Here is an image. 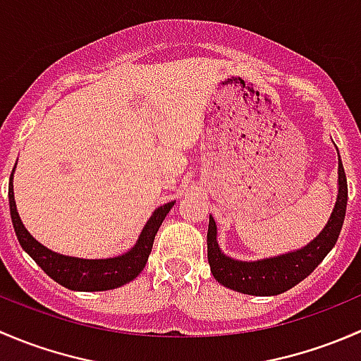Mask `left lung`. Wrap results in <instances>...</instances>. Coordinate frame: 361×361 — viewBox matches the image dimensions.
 <instances>
[{"mask_svg":"<svg viewBox=\"0 0 361 361\" xmlns=\"http://www.w3.org/2000/svg\"><path fill=\"white\" fill-rule=\"evenodd\" d=\"M345 204H348V181H345L344 167L338 157L337 202L322 234L314 241L309 243L305 248L257 262H239L232 260L231 257H225L218 248L216 224H214L213 216H209L207 262H209L214 279L235 292L258 295V297L279 295L293 288L302 279L307 278L322 264L329 251L336 246L342 224H344Z\"/></svg>","mask_w":361,"mask_h":361,"instance_id":"obj_1","label":"left lung"}]
</instances>
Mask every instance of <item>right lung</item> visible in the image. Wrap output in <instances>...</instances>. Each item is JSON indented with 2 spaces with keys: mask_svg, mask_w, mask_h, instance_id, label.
I'll use <instances>...</instances> for the list:
<instances>
[{
  "mask_svg": "<svg viewBox=\"0 0 361 361\" xmlns=\"http://www.w3.org/2000/svg\"><path fill=\"white\" fill-rule=\"evenodd\" d=\"M16 169V167H13ZM13 174H10L8 183V201L10 214H12V224L16 228L17 239L24 251H27L29 257L47 272V276L57 281L59 285L66 286L69 290H78V292H103V290H113L126 283L133 281L140 276L145 265L148 262L152 246H154L155 234L162 225L164 218L169 213L173 202H167L154 211L150 220L145 225L140 239L134 245V248L127 253L115 258H101V260H87V258L64 257V255L54 253L43 245H39L23 225L19 213H17L16 199H13Z\"/></svg>",
  "mask_w": 361,
  "mask_h": 361,
  "instance_id": "add662e5",
  "label": "right lung"
}]
</instances>
